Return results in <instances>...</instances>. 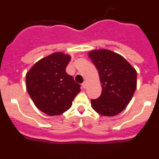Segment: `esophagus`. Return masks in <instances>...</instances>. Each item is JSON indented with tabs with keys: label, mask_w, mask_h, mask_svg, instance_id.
<instances>
[{
	"label": "esophagus",
	"mask_w": 159,
	"mask_h": 159,
	"mask_svg": "<svg viewBox=\"0 0 159 159\" xmlns=\"http://www.w3.org/2000/svg\"><path fill=\"white\" fill-rule=\"evenodd\" d=\"M87 85H88V84H87V82H84L82 84L83 88H84V89H85V88H87Z\"/></svg>",
	"instance_id": "obj_1"
}]
</instances>
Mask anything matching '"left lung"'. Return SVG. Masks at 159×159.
<instances>
[{
  "label": "left lung",
  "mask_w": 159,
  "mask_h": 159,
  "mask_svg": "<svg viewBox=\"0 0 159 159\" xmlns=\"http://www.w3.org/2000/svg\"><path fill=\"white\" fill-rule=\"evenodd\" d=\"M99 75L102 93L92 99V108L104 116H115L123 111L131 100L137 87V71L121 55L95 49L88 53Z\"/></svg>",
  "instance_id": "1"
}]
</instances>
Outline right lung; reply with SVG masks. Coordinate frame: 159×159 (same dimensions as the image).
Returning <instances> with one entry per match:
<instances>
[{
	"label": "right lung",
	"mask_w": 159,
	"mask_h": 159,
	"mask_svg": "<svg viewBox=\"0 0 159 159\" xmlns=\"http://www.w3.org/2000/svg\"><path fill=\"white\" fill-rule=\"evenodd\" d=\"M71 58L61 52H54L38 60L26 73L28 93L35 106L48 116L68 110L80 92V85L65 71Z\"/></svg>",
	"instance_id": "1"
}]
</instances>
